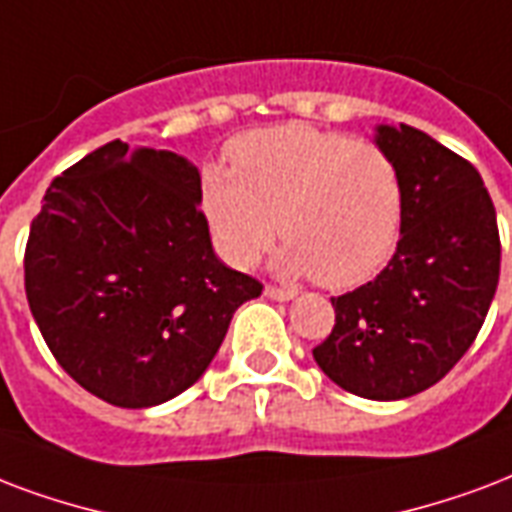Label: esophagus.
Here are the masks:
<instances>
[{
	"instance_id": "esophagus-1",
	"label": "esophagus",
	"mask_w": 512,
	"mask_h": 512,
	"mask_svg": "<svg viewBox=\"0 0 512 512\" xmlns=\"http://www.w3.org/2000/svg\"><path fill=\"white\" fill-rule=\"evenodd\" d=\"M265 295L271 300H292L295 298V290H287V287H273V284H268L265 287Z\"/></svg>"
}]
</instances>
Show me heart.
<instances>
[{
  "mask_svg": "<svg viewBox=\"0 0 512 512\" xmlns=\"http://www.w3.org/2000/svg\"><path fill=\"white\" fill-rule=\"evenodd\" d=\"M228 161L230 171H204L201 201L233 265L249 268L279 230L287 271L341 290L373 276L395 249L403 185L378 144L284 123L233 139Z\"/></svg>",
  "mask_w": 512,
  "mask_h": 512,
  "instance_id": "heart-1",
  "label": "heart"
}]
</instances>
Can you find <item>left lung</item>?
I'll use <instances>...</instances> for the list:
<instances>
[{"label": "left lung", "mask_w": 512, "mask_h": 512, "mask_svg": "<svg viewBox=\"0 0 512 512\" xmlns=\"http://www.w3.org/2000/svg\"><path fill=\"white\" fill-rule=\"evenodd\" d=\"M376 144L403 185L400 241L373 282L330 298L335 325L314 360L351 395L403 400L438 384L473 346L502 247L473 163L405 123L378 126Z\"/></svg>", "instance_id": "1"}]
</instances>
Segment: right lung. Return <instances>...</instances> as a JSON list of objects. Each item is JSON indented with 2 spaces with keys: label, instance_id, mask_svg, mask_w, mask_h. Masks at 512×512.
Wrapping results in <instances>:
<instances>
[{
  "label": "right lung",
  "instance_id": "1",
  "mask_svg": "<svg viewBox=\"0 0 512 512\" xmlns=\"http://www.w3.org/2000/svg\"><path fill=\"white\" fill-rule=\"evenodd\" d=\"M201 174L169 150L104 144L50 182L23 282L58 365L104 403L150 408L204 376L263 284L217 260Z\"/></svg>",
  "mask_w": 512,
  "mask_h": 512
}]
</instances>
